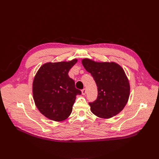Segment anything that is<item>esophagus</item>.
Returning a JSON list of instances; mask_svg holds the SVG:
<instances>
[{"instance_id":"obj_1","label":"esophagus","mask_w":159,"mask_h":159,"mask_svg":"<svg viewBox=\"0 0 159 159\" xmlns=\"http://www.w3.org/2000/svg\"><path fill=\"white\" fill-rule=\"evenodd\" d=\"M81 93H82L83 95H85V93H86V89L85 88H84L82 90H81Z\"/></svg>"}]
</instances>
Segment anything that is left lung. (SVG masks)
<instances>
[{
    "instance_id": "8db88e82",
    "label": "left lung",
    "mask_w": 159,
    "mask_h": 159,
    "mask_svg": "<svg viewBox=\"0 0 159 159\" xmlns=\"http://www.w3.org/2000/svg\"><path fill=\"white\" fill-rule=\"evenodd\" d=\"M82 64L98 87V98L89 102L96 116L108 119L121 111L129 97V83L121 66L114 62H95L84 59Z\"/></svg>"
}]
</instances>
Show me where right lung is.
<instances>
[{
	"mask_svg": "<svg viewBox=\"0 0 159 159\" xmlns=\"http://www.w3.org/2000/svg\"><path fill=\"white\" fill-rule=\"evenodd\" d=\"M47 63L38 70L33 81V98L40 113L51 120L63 121L72 111L76 95L81 91L75 88L74 80L68 75L77 62Z\"/></svg>",
	"mask_w": 159,
	"mask_h": 159,
	"instance_id": "add662e5",
	"label": "right lung"
}]
</instances>
